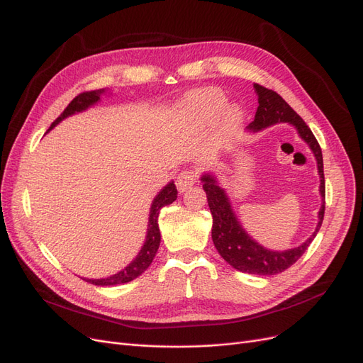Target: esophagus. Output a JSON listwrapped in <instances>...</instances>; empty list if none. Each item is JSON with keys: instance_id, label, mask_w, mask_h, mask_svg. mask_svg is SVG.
<instances>
[{"instance_id": "obj_1", "label": "esophagus", "mask_w": 363, "mask_h": 363, "mask_svg": "<svg viewBox=\"0 0 363 363\" xmlns=\"http://www.w3.org/2000/svg\"><path fill=\"white\" fill-rule=\"evenodd\" d=\"M197 182V174L193 170H184L177 178V186L179 193H185L188 188H191Z\"/></svg>"}]
</instances>
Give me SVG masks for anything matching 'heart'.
<instances>
[{"label":"heart","mask_w":363,"mask_h":363,"mask_svg":"<svg viewBox=\"0 0 363 363\" xmlns=\"http://www.w3.org/2000/svg\"><path fill=\"white\" fill-rule=\"evenodd\" d=\"M223 94L219 89L215 88H204L194 91L189 97L186 99L185 108L188 113H191L194 118L200 121H206L208 118H212L213 114L220 108L223 104ZM241 118V108L234 106L226 110L225 114V123L233 125L238 122Z\"/></svg>","instance_id":"b5f03b06"}]
</instances>
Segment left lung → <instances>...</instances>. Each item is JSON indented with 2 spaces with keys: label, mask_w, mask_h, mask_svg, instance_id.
I'll use <instances>...</instances> for the list:
<instances>
[{
  "label": "left lung",
  "mask_w": 363,
  "mask_h": 363,
  "mask_svg": "<svg viewBox=\"0 0 363 363\" xmlns=\"http://www.w3.org/2000/svg\"><path fill=\"white\" fill-rule=\"evenodd\" d=\"M255 92L257 95L259 107L255 121L247 126L249 132H260L264 128H269L277 123H290L297 129L298 137L309 145L318 163V175L320 179L319 193L322 204L318 212V225L315 233L303 244L284 252L269 250L253 240L240 223L231 200L225 189L219 185L218 178L213 174H204L201 177L203 188L207 196V203L211 207L213 216L212 240L219 255L230 263L234 269L253 275H277L289 269L294 264L301 255L308 250L309 244L316 237L325 213V178H323V160L320 147L312 133L311 128L304 123L298 114L285 103V100L272 89L255 84Z\"/></svg>",
  "instance_id": "8db88e82"
}]
</instances>
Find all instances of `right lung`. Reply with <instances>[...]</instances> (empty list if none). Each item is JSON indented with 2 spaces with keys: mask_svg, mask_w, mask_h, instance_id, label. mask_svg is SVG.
I'll return each mask as SVG.
<instances>
[{
  "mask_svg": "<svg viewBox=\"0 0 363 363\" xmlns=\"http://www.w3.org/2000/svg\"><path fill=\"white\" fill-rule=\"evenodd\" d=\"M106 94V89H97V91H88L79 94L78 97H74L70 104L65 108V111L57 118L48 130H51L55 125H59L63 119L72 116V114L85 111L88 107L97 104L101 100V95ZM47 130V132H48ZM178 197L177 186L174 181L169 182L166 186L160 189V193L155 197L150 207V216H148V225H147V235L145 241L141 247L140 253L137 257L133 259L125 269L119 271L118 274H114L107 278H100V279H88L84 278L86 282H91L94 285H118V284H126L130 282L132 279L138 278L144 271H147L148 266L151 264L152 259H155L159 245H160V230H159V213L162 211V207L172 204Z\"/></svg>",
  "mask_w": 363,
  "mask_h": 363,
  "instance_id": "1",
  "label": "right lung"
}]
</instances>
